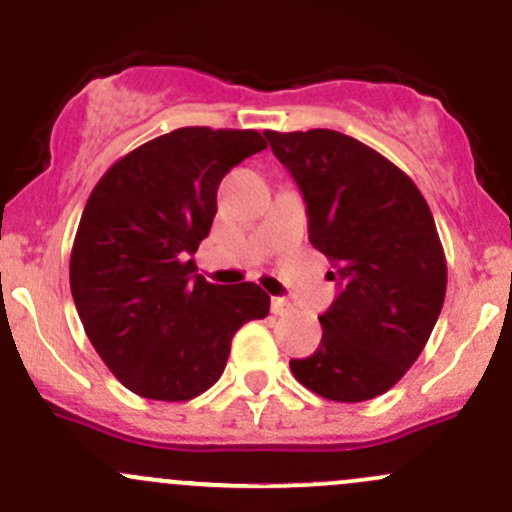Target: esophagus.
I'll return each instance as SVG.
<instances>
[{
    "label": "esophagus",
    "instance_id": "34e87169",
    "mask_svg": "<svg viewBox=\"0 0 512 512\" xmlns=\"http://www.w3.org/2000/svg\"><path fill=\"white\" fill-rule=\"evenodd\" d=\"M270 307H272V314H280V317H285V314L292 312V304H289L285 297H272Z\"/></svg>",
    "mask_w": 512,
    "mask_h": 512
}]
</instances>
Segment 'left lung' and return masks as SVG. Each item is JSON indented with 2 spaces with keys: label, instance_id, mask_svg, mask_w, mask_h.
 I'll return each instance as SVG.
<instances>
[{
  "label": "left lung",
  "instance_id": "obj_1",
  "mask_svg": "<svg viewBox=\"0 0 512 512\" xmlns=\"http://www.w3.org/2000/svg\"><path fill=\"white\" fill-rule=\"evenodd\" d=\"M265 138L302 190L309 242L337 267L322 342L289 369L329 401L386 394L423 352L446 297L431 208L404 170L352 136L312 128Z\"/></svg>",
  "mask_w": 512,
  "mask_h": 512
}]
</instances>
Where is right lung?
Here are the masks:
<instances>
[{"instance_id": "add662e5", "label": "right lung", "mask_w": 512, "mask_h": 512, "mask_svg": "<svg viewBox=\"0 0 512 512\" xmlns=\"http://www.w3.org/2000/svg\"><path fill=\"white\" fill-rule=\"evenodd\" d=\"M262 148L257 131L178 128L116 160L91 190L71 294L103 364L143 399L208 391L237 329L270 314L260 287L210 285L193 260L218 213L220 180Z\"/></svg>"}]
</instances>
